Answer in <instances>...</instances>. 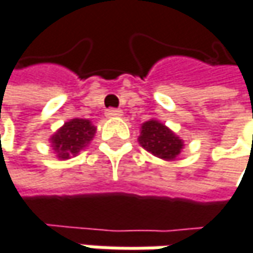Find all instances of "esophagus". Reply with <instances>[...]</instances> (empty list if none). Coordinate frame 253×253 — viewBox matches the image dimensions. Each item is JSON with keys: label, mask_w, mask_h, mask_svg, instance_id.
<instances>
[{"label": "esophagus", "mask_w": 253, "mask_h": 253, "mask_svg": "<svg viewBox=\"0 0 253 253\" xmlns=\"http://www.w3.org/2000/svg\"><path fill=\"white\" fill-rule=\"evenodd\" d=\"M106 117L109 118H119L122 117V111L121 109H117V108H111L106 111Z\"/></svg>", "instance_id": "34e87169"}]
</instances>
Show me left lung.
I'll use <instances>...</instances> for the list:
<instances>
[{
	"label": "left lung",
	"instance_id": "obj_1",
	"mask_svg": "<svg viewBox=\"0 0 253 253\" xmlns=\"http://www.w3.org/2000/svg\"><path fill=\"white\" fill-rule=\"evenodd\" d=\"M138 141L148 153L167 161L175 160L184 147L180 136L175 135L170 128L155 119H150L141 125Z\"/></svg>",
	"mask_w": 253,
	"mask_h": 253
}]
</instances>
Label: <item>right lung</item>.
Masks as SVG:
<instances>
[{
    "instance_id": "1",
    "label": "right lung",
    "mask_w": 253,
    "mask_h": 253,
    "mask_svg": "<svg viewBox=\"0 0 253 253\" xmlns=\"http://www.w3.org/2000/svg\"><path fill=\"white\" fill-rule=\"evenodd\" d=\"M95 132L96 128L89 119H70L64 122L63 126L50 138L53 151L57 155V158L67 160L72 155H76L84 147H87Z\"/></svg>"
}]
</instances>
